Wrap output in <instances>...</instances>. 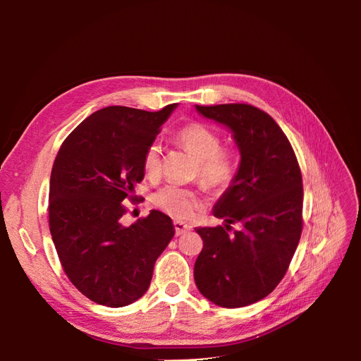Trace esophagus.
<instances>
[{
  "label": "esophagus",
  "mask_w": 361,
  "mask_h": 361,
  "mask_svg": "<svg viewBox=\"0 0 361 361\" xmlns=\"http://www.w3.org/2000/svg\"><path fill=\"white\" fill-rule=\"evenodd\" d=\"M173 226H175V233L176 235H181V234H186L188 231H190V226L188 224H183V221H173Z\"/></svg>",
  "instance_id": "34e87169"
}]
</instances>
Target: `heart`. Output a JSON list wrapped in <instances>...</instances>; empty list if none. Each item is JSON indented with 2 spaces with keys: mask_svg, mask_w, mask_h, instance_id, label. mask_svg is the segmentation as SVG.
<instances>
[{
  "mask_svg": "<svg viewBox=\"0 0 361 361\" xmlns=\"http://www.w3.org/2000/svg\"><path fill=\"white\" fill-rule=\"evenodd\" d=\"M176 141L198 161V180L203 186L221 190L231 185L237 173V161L231 152L220 149V137L212 128L194 122L180 130ZM142 167L147 176L159 173L161 147L158 142H152L145 149ZM153 203L158 209L178 220L192 217L202 206L197 192L175 185H167L157 190Z\"/></svg>",
  "mask_w": 361,
  "mask_h": 361,
  "instance_id": "b5f03b06",
  "label": "heart"
}]
</instances>
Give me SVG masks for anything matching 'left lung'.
<instances>
[{
	"mask_svg": "<svg viewBox=\"0 0 361 361\" xmlns=\"http://www.w3.org/2000/svg\"><path fill=\"white\" fill-rule=\"evenodd\" d=\"M226 127L240 152L231 185L214 204L224 225L197 228L203 250L194 267L200 293L237 309L268 296L282 281L302 231V176L281 127L248 104L195 105ZM231 224L241 228L233 235Z\"/></svg>",
	"mask_w": 361,
	"mask_h": 361,
	"instance_id": "obj_1",
	"label": "left lung"
}]
</instances>
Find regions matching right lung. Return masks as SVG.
Segmentation results:
<instances>
[{
	"mask_svg": "<svg viewBox=\"0 0 361 361\" xmlns=\"http://www.w3.org/2000/svg\"><path fill=\"white\" fill-rule=\"evenodd\" d=\"M178 104L159 111L113 105L75 127L54 161L49 229L68 278L82 295L124 307L147 291L153 265L172 240V219L150 211L124 226L122 202L135 200L142 157Z\"/></svg>",
	"mask_w": 361,
	"mask_h": 361,
	"instance_id": "1",
	"label": "right lung"
}]
</instances>
